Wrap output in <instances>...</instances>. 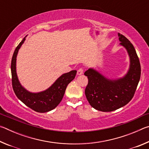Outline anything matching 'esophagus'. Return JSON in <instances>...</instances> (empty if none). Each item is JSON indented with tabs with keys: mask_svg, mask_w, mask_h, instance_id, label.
<instances>
[{
	"mask_svg": "<svg viewBox=\"0 0 149 149\" xmlns=\"http://www.w3.org/2000/svg\"><path fill=\"white\" fill-rule=\"evenodd\" d=\"M84 74V68H80L77 70V75H81Z\"/></svg>",
	"mask_w": 149,
	"mask_h": 149,
	"instance_id": "1",
	"label": "esophagus"
}]
</instances>
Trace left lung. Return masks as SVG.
<instances>
[{
  "mask_svg": "<svg viewBox=\"0 0 149 149\" xmlns=\"http://www.w3.org/2000/svg\"><path fill=\"white\" fill-rule=\"evenodd\" d=\"M120 45L127 50L130 67L123 78L110 80L93 69L84 75L88 84L85 90L86 98L93 108L102 112H111L127 104L132 99L140 80L141 64L133 45L123 35L118 33Z\"/></svg>",
  "mask_w": 149,
  "mask_h": 149,
  "instance_id": "8db88e82",
  "label": "left lung"
}]
</instances>
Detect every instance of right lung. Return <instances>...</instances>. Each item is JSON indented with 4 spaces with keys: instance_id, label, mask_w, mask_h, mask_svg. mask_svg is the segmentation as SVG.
<instances>
[{
    "instance_id": "obj_1",
    "label": "right lung",
    "mask_w": 149,
    "mask_h": 149,
    "mask_svg": "<svg viewBox=\"0 0 149 149\" xmlns=\"http://www.w3.org/2000/svg\"><path fill=\"white\" fill-rule=\"evenodd\" d=\"M25 39L26 37H24L17 45L12 56L11 62L12 88L17 97L27 107L37 112L44 113L49 112L56 108L61 102L67 85L74 79L77 71L72 70L68 73L63 74L51 87L45 91L38 93H32L27 91L19 84L16 70L17 52L22 45L24 43Z\"/></svg>"
}]
</instances>
